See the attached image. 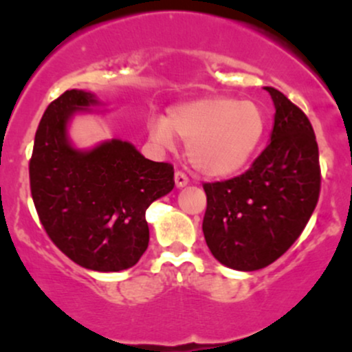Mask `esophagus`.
<instances>
[{"mask_svg": "<svg viewBox=\"0 0 352 352\" xmlns=\"http://www.w3.org/2000/svg\"><path fill=\"white\" fill-rule=\"evenodd\" d=\"M175 182H176V187H184L188 184V177L184 171L177 170L175 173Z\"/></svg>", "mask_w": 352, "mask_h": 352, "instance_id": "1", "label": "esophagus"}]
</instances>
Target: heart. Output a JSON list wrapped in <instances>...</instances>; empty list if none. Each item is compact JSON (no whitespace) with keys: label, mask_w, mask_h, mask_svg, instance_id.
Returning a JSON list of instances; mask_svg holds the SVG:
<instances>
[{"label":"heart","mask_w":352,"mask_h":352,"mask_svg":"<svg viewBox=\"0 0 352 352\" xmlns=\"http://www.w3.org/2000/svg\"><path fill=\"white\" fill-rule=\"evenodd\" d=\"M187 141V155L208 176H228L248 164L261 144L265 117L252 101L222 96L188 101L173 108L168 120L151 125L155 142L170 147L175 135Z\"/></svg>","instance_id":"heart-1"}]
</instances>
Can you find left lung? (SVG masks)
<instances>
[{"mask_svg": "<svg viewBox=\"0 0 352 352\" xmlns=\"http://www.w3.org/2000/svg\"><path fill=\"white\" fill-rule=\"evenodd\" d=\"M265 90L276 108L270 144L243 175L203 184L208 248L219 262L241 272L267 267L292 246L320 192L311 122L281 91Z\"/></svg>", "mask_w": 352, "mask_h": 352, "instance_id": "left-lung-1", "label": "left lung"}]
</instances>
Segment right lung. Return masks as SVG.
Segmentation results:
<instances>
[{"instance_id": "right-lung-1", "label": "right lung", "mask_w": 352, "mask_h": 352, "mask_svg": "<svg viewBox=\"0 0 352 352\" xmlns=\"http://www.w3.org/2000/svg\"><path fill=\"white\" fill-rule=\"evenodd\" d=\"M95 103L89 91L66 90L47 106L34 136L30 188L45 233L66 257L95 272H120L147 249L146 210L171 192L175 170L126 141L73 149L66 124Z\"/></svg>"}]
</instances>
